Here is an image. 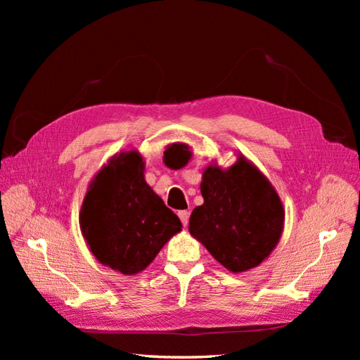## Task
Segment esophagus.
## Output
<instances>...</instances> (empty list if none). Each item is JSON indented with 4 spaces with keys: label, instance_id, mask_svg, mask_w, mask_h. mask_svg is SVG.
<instances>
[{
    "label": "esophagus",
    "instance_id": "obj_1",
    "mask_svg": "<svg viewBox=\"0 0 360 360\" xmlns=\"http://www.w3.org/2000/svg\"><path fill=\"white\" fill-rule=\"evenodd\" d=\"M179 217H180L183 226H188V224H189V212L188 210H181L179 213Z\"/></svg>",
    "mask_w": 360,
    "mask_h": 360
}]
</instances>
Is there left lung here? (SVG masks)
<instances>
[{
    "label": "left lung",
    "mask_w": 360,
    "mask_h": 360,
    "mask_svg": "<svg viewBox=\"0 0 360 360\" xmlns=\"http://www.w3.org/2000/svg\"><path fill=\"white\" fill-rule=\"evenodd\" d=\"M167 151L184 165L192 156L183 144H171ZM200 188L204 202L191 214V236L233 274L258 267L284 231L285 209L274 184L240 153L228 168L209 163Z\"/></svg>",
    "instance_id": "1"
}]
</instances>
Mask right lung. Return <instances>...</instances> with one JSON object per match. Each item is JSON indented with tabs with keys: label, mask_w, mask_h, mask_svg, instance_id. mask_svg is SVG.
<instances>
[{
	"label": "right lung",
	"mask_w": 360,
	"mask_h": 360,
	"mask_svg": "<svg viewBox=\"0 0 360 360\" xmlns=\"http://www.w3.org/2000/svg\"><path fill=\"white\" fill-rule=\"evenodd\" d=\"M144 171L138 150L114 155L90 181L79 212L90 252L101 264L127 276L143 271L181 231L179 216L148 186Z\"/></svg>",
	"instance_id": "1"
}]
</instances>
